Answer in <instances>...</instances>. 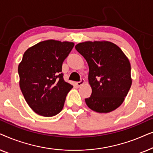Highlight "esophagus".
<instances>
[{"label": "esophagus", "instance_id": "esophagus-1", "mask_svg": "<svg viewBox=\"0 0 153 153\" xmlns=\"http://www.w3.org/2000/svg\"><path fill=\"white\" fill-rule=\"evenodd\" d=\"M84 83H85V81H84V79H81V81H78V82H76V85L78 87H80V86H81V85H83L84 84Z\"/></svg>", "mask_w": 153, "mask_h": 153}]
</instances>
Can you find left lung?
<instances>
[{"label":"left lung","instance_id":"1","mask_svg":"<svg viewBox=\"0 0 153 153\" xmlns=\"http://www.w3.org/2000/svg\"><path fill=\"white\" fill-rule=\"evenodd\" d=\"M89 67L91 97L87 106L97 113H108L118 108L131 85L128 58L115 44L108 41L85 42L75 46Z\"/></svg>","mask_w":153,"mask_h":153}]
</instances>
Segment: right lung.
<instances>
[{"label":"right lung","mask_w":153,"mask_h":153,"mask_svg":"<svg viewBox=\"0 0 153 153\" xmlns=\"http://www.w3.org/2000/svg\"><path fill=\"white\" fill-rule=\"evenodd\" d=\"M70 42L42 41L26 50L18 67L19 86L33 111L51 117L61 111L72 85L65 81L62 62L74 47Z\"/></svg>","instance_id":"1"}]
</instances>
